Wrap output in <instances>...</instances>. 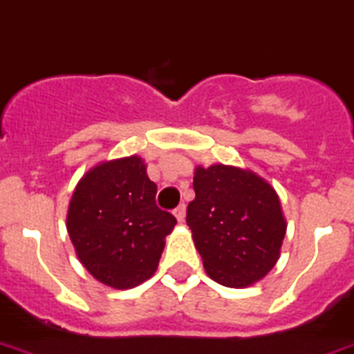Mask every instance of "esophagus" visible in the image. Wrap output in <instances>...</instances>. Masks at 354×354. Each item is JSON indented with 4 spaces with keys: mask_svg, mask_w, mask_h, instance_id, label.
<instances>
[{
    "mask_svg": "<svg viewBox=\"0 0 354 354\" xmlns=\"http://www.w3.org/2000/svg\"><path fill=\"white\" fill-rule=\"evenodd\" d=\"M174 216H176V220L180 223L185 222V205H178L176 209H174Z\"/></svg>",
    "mask_w": 354,
    "mask_h": 354,
    "instance_id": "obj_1",
    "label": "esophagus"
}]
</instances>
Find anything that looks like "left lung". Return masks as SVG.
Instances as JSON below:
<instances>
[{"instance_id":"1","label":"left lung","mask_w":354,"mask_h":354,"mask_svg":"<svg viewBox=\"0 0 354 354\" xmlns=\"http://www.w3.org/2000/svg\"><path fill=\"white\" fill-rule=\"evenodd\" d=\"M192 180L187 225L205 272L234 289L260 281L277 266L287 231L274 187L251 169L223 163L198 165Z\"/></svg>"}]
</instances>
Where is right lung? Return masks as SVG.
I'll return each mask as SVG.
<instances>
[{"label":"right lung","mask_w":354,"mask_h":354,"mask_svg":"<svg viewBox=\"0 0 354 354\" xmlns=\"http://www.w3.org/2000/svg\"><path fill=\"white\" fill-rule=\"evenodd\" d=\"M142 156L116 158L83 174L67 211L77 260L97 281L132 289L156 272L176 218L156 207Z\"/></svg>","instance_id":"add662e5"}]
</instances>
